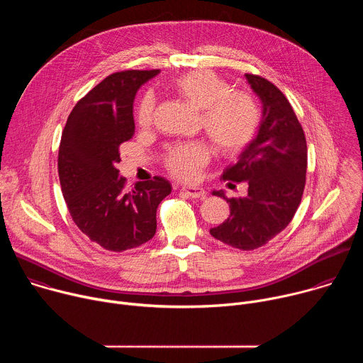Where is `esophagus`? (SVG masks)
I'll use <instances>...</instances> for the list:
<instances>
[{
	"label": "esophagus",
	"mask_w": 363,
	"mask_h": 363,
	"mask_svg": "<svg viewBox=\"0 0 363 363\" xmlns=\"http://www.w3.org/2000/svg\"><path fill=\"white\" fill-rule=\"evenodd\" d=\"M181 191L184 194H186L189 198H194V199H203L206 196L205 191L202 188H198V186H186V188H182Z\"/></svg>",
	"instance_id": "esophagus-1"
}]
</instances>
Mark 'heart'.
I'll return each mask as SVG.
<instances>
[{
	"label": "heart",
	"mask_w": 363,
	"mask_h": 363,
	"mask_svg": "<svg viewBox=\"0 0 363 363\" xmlns=\"http://www.w3.org/2000/svg\"><path fill=\"white\" fill-rule=\"evenodd\" d=\"M172 89L189 106L201 111V126L223 155H235L255 136L260 109L252 94L230 91V86L210 70H194L174 79ZM157 100L152 93L140 97L136 121L142 128L152 125ZM210 150L201 142L171 146L165 155L168 171L184 181H192L208 164Z\"/></svg>",
	"instance_id": "obj_1"
}]
</instances>
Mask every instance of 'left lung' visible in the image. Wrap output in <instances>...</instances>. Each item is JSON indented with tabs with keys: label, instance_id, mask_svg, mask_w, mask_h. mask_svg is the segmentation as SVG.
<instances>
[{
	"label": "left lung",
	"instance_id": "8db88e82",
	"mask_svg": "<svg viewBox=\"0 0 363 363\" xmlns=\"http://www.w3.org/2000/svg\"><path fill=\"white\" fill-rule=\"evenodd\" d=\"M263 101V118L255 138L235 164L223 172L224 181L247 182L244 198H225L228 218L210 230L221 242L244 251L267 244L293 220L306 185L307 145L303 128L281 90L267 79L245 74Z\"/></svg>",
	"mask_w": 363,
	"mask_h": 363
}]
</instances>
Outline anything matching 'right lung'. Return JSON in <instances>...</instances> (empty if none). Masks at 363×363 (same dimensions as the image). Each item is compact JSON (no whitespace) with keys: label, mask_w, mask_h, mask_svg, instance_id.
I'll return each mask as SVG.
<instances>
[{"label":"right lung","mask_w":363,"mask_h":363,"mask_svg":"<svg viewBox=\"0 0 363 363\" xmlns=\"http://www.w3.org/2000/svg\"><path fill=\"white\" fill-rule=\"evenodd\" d=\"M160 70L116 72L82 97L67 118L59 147V178L69 213L90 241L121 252L157 233V210L171 194L161 177L126 188L119 147L135 133L133 99Z\"/></svg>","instance_id":"obj_1"}]
</instances>
